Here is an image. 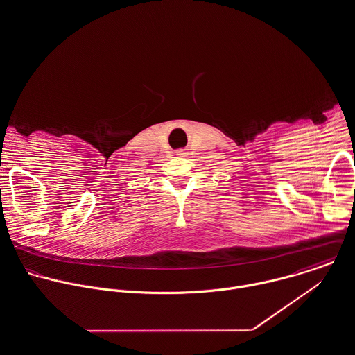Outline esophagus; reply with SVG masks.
<instances>
[{"label": "esophagus", "mask_w": 355, "mask_h": 355, "mask_svg": "<svg viewBox=\"0 0 355 355\" xmlns=\"http://www.w3.org/2000/svg\"><path fill=\"white\" fill-rule=\"evenodd\" d=\"M175 155L182 156V155H185V150H184V149H180V150H177V152H175Z\"/></svg>", "instance_id": "34e87169"}]
</instances>
